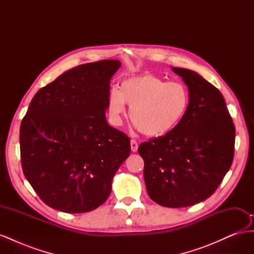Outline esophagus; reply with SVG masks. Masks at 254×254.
Wrapping results in <instances>:
<instances>
[{"label": "esophagus", "mask_w": 254, "mask_h": 254, "mask_svg": "<svg viewBox=\"0 0 254 254\" xmlns=\"http://www.w3.org/2000/svg\"><path fill=\"white\" fill-rule=\"evenodd\" d=\"M130 147H131V150L133 152L137 151V147H139V145H137V142L135 140H131L130 141Z\"/></svg>", "instance_id": "34e87169"}]
</instances>
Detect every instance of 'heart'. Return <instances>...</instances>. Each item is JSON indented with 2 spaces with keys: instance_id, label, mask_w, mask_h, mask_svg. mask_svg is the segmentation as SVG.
Wrapping results in <instances>:
<instances>
[{
  "instance_id": "obj_1",
  "label": "heart",
  "mask_w": 254,
  "mask_h": 254,
  "mask_svg": "<svg viewBox=\"0 0 254 254\" xmlns=\"http://www.w3.org/2000/svg\"><path fill=\"white\" fill-rule=\"evenodd\" d=\"M190 92L179 81L166 82L153 74H142L123 80L119 90L108 96V115L113 126L122 125L125 105L129 118L140 131L148 136H163L178 126L190 107Z\"/></svg>"
}]
</instances>
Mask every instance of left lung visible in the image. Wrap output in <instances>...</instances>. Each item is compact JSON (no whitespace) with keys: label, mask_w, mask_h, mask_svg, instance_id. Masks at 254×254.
<instances>
[{"label":"left lung","mask_w":254,"mask_h":254,"mask_svg":"<svg viewBox=\"0 0 254 254\" xmlns=\"http://www.w3.org/2000/svg\"><path fill=\"white\" fill-rule=\"evenodd\" d=\"M189 88L190 107L173 131L139 146L149 197L167 207L201 202L231 167L235 127L225 98L198 73L173 67Z\"/></svg>","instance_id":"left-lung-1"}]
</instances>
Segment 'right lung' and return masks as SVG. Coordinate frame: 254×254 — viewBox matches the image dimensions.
Returning a JSON list of instances; mask_svg holds the SVG:
<instances>
[{"mask_svg":"<svg viewBox=\"0 0 254 254\" xmlns=\"http://www.w3.org/2000/svg\"><path fill=\"white\" fill-rule=\"evenodd\" d=\"M119 60L71 68L37 92L20 127L21 163L41 200L65 213L102 205L130 155L129 137L106 120Z\"/></svg>","mask_w":254,"mask_h":254,"instance_id":"1","label":"right lung"}]
</instances>
